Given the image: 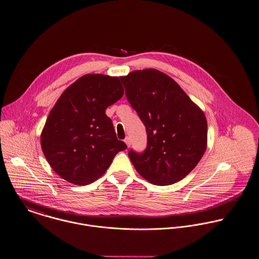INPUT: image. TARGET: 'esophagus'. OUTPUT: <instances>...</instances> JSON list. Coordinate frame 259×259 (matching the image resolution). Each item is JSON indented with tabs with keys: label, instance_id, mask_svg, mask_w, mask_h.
<instances>
[{
	"label": "esophagus",
	"instance_id": "34e87169",
	"mask_svg": "<svg viewBox=\"0 0 259 259\" xmlns=\"http://www.w3.org/2000/svg\"><path fill=\"white\" fill-rule=\"evenodd\" d=\"M124 142L127 144V146L129 147L130 146V144H131V141H130V138L129 137H126L125 138V140H124Z\"/></svg>",
	"mask_w": 259,
	"mask_h": 259
}]
</instances>
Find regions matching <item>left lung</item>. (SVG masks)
<instances>
[{"label": "left lung", "mask_w": 259, "mask_h": 259, "mask_svg": "<svg viewBox=\"0 0 259 259\" xmlns=\"http://www.w3.org/2000/svg\"><path fill=\"white\" fill-rule=\"evenodd\" d=\"M120 79L147 132L146 149L128 153L135 169L155 185L182 180L206 150L203 111L172 78L155 69L133 71Z\"/></svg>", "instance_id": "obj_1"}]
</instances>
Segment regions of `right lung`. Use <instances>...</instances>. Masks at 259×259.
Instances as JSON below:
<instances>
[{
	"instance_id": "obj_1",
	"label": "right lung",
	"mask_w": 259,
	"mask_h": 259,
	"mask_svg": "<svg viewBox=\"0 0 259 259\" xmlns=\"http://www.w3.org/2000/svg\"><path fill=\"white\" fill-rule=\"evenodd\" d=\"M123 94L118 77L102 74L84 75L63 92L41 134L43 153L60 177L76 185L90 184L127 148L105 114Z\"/></svg>"
}]
</instances>
